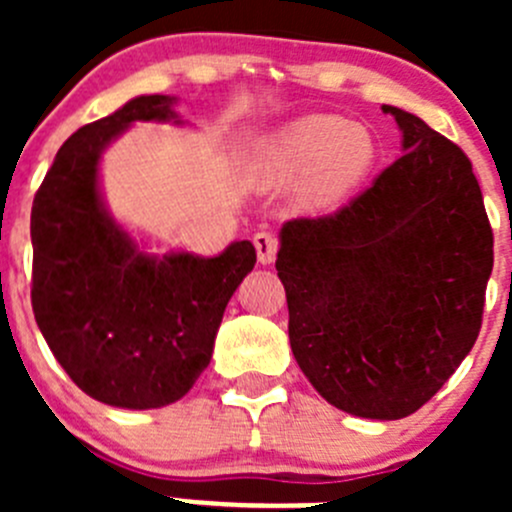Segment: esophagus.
<instances>
[{
    "mask_svg": "<svg viewBox=\"0 0 512 512\" xmlns=\"http://www.w3.org/2000/svg\"><path fill=\"white\" fill-rule=\"evenodd\" d=\"M252 242H255L257 260H260V265H272V262H275V255H277L275 235H272V232H257V235L252 237Z\"/></svg>",
    "mask_w": 512,
    "mask_h": 512,
    "instance_id": "obj_1",
    "label": "esophagus"
}]
</instances>
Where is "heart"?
<instances>
[{
	"mask_svg": "<svg viewBox=\"0 0 512 512\" xmlns=\"http://www.w3.org/2000/svg\"><path fill=\"white\" fill-rule=\"evenodd\" d=\"M376 138L361 123L334 113L289 121L262 146V170L277 183L302 178V198L329 208L354 193L376 163Z\"/></svg>",
	"mask_w": 512,
	"mask_h": 512,
	"instance_id": "b5f03b06",
	"label": "heart"
}]
</instances>
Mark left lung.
I'll use <instances>...</instances> for the list:
<instances>
[{"instance_id":"1","label":"left lung","mask_w":512,"mask_h":512,"mask_svg":"<svg viewBox=\"0 0 512 512\" xmlns=\"http://www.w3.org/2000/svg\"><path fill=\"white\" fill-rule=\"evenodd\" d=\"M396 158L349 205L280 230L289 347L332 406L396 421L476 344L493 230L466 153L409 111Z\"/></svg>"}]
</instances>
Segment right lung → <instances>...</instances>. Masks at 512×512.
Masks as SVG:
<instances>
[{"instance_id": "1", "label": "right lung", "mask_w": 512, "mask_h": 512, "mask_svg": "<svg viewBox=\"0 0 512 512\" xmlns=\"http://www.w3.org/2000/svg\"><path fill=\"white\" fill-rule=\"evenodd\" d=\"M175 96H136L79 128L56 153L32 208V307L56 361L91 399L160 409L208 369L230 297L257 255L148 252L108 210L101 156L133 123H173Z\"/></svg>"}]
</instances>
